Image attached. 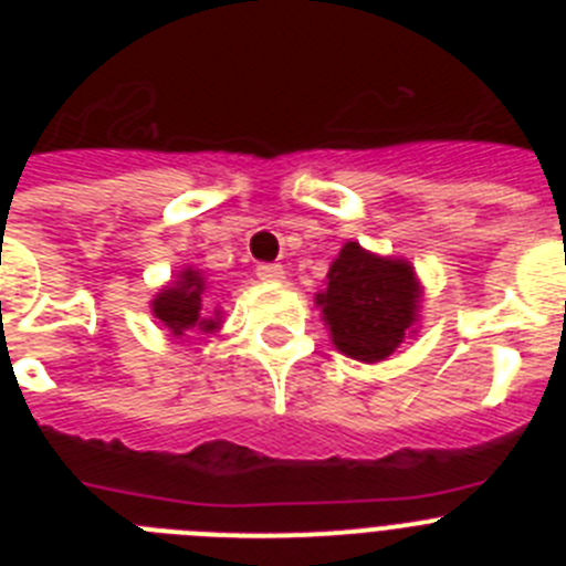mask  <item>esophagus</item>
<instances>
[{"instance_id": "esophagus-1", "label": "esophagus", "mask_w": 566, "mask_h": 566, "mask_svg": "<svg viewBox=\"0 0 566 566\" xmlns=\"http://www.w3.org/2000/svg\"><path fill=\"white\" fill-rule=\"evenodd\" d=\"M258 277L263 280V283H283L286 272H283V266H277V263H260Z\"/></svg>"}]
</instances>
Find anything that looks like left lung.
<instances>
[{
  "mask_svg": "<svg viewBox=\"0 0 566 566\" xmlns=\"http://www.w3.org/2000/svg\"><path fill=\"white\" fill-rule=\"evenodd\" d=\"M424 286L413 263L348 240L328 266L314 306L334 348L359 363H382L419 328Z\"/></svg>",
  "mask_w": 566,
  "mask_h": 566,
  "instance_id": "8db88e82",
  "label": "left lung"
}]
</instances>
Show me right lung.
I'll use <instances>...</instances> for the list:
<instances>
[{"mask_svg": "<svg viewBox=\"0 0 566 566\" xmlns=\"http://www.w3.org/2000/svg\"><path fill=\"white\" fill-rule=\"evenodd\" d=\"M207 292V274H203L201 269L184 266L181 272L175 274V280H169L167 286L158 289V294L149 300L153 317L158 319L172 337H187L189 332H221L223 312L221 306H207V300H203Z\"/></svg>", "mask_w": 566, "mask_h": 566, "instance_id": "right-lung-1", "label": "right lung"}]
</instances>
